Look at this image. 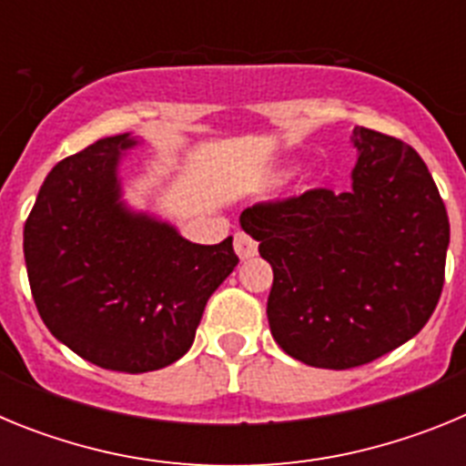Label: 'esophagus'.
<instances>
[{
	"mask_svg": "<svg viewBox=\"0 0 466 466\" xmlns=\"http://www.w3.org/2000/svg\"><path fill=\"white\" fill-rule=\"evenodd\" d=\"M233 247H236V254L242 258V261H247V258H252L258 254V242L254 240V238H249L247 233H236V240H233Z\"/></svg>",
	"mask_w": 466,
	"mask_h": 466,
	"instance_id": "1",
	"label": "esophagus"
}]
</instances>
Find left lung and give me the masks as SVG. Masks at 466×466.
<instances>
[{
	"instance_id": "1",
	"label": "left lung",
	"mask_w": 466,
	"mask_h": 466,
	"mask_svg": "<svg viewBox=\"0 0 466 466\" xmlns=\"http://www.w3.org/2000/svg\"><path fill=\"white\" fill-rule=\"evenodd\" d=\"M352 188L306 191L240 214L273 266L275 343L317 369H352L410 340L434 312L451 242L446 205L406 142L352 130Z\"/></svg>"
}]
</instances>
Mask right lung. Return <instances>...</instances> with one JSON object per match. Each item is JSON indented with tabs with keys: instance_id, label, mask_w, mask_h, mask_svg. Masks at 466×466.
I'll list each match as a JSON object with an SVG mask.
<instances>
[{
	"instance_id": "right-lung-1",
	"label": "right lung",
	"mask_w": 466,
	"mask_h": 466,
	"mask_svg": "<svg viewBox=\"0 0 466 466\" xmlns=\"http://www.w3.org/2000/svg\"><path fill=\"white\" fill-rule=\"evenodd\" d=\"M130 133L60 160L25 221L23 252L48 331L86 361L147 373L188 352L208 299L233 273V238L196 245L123 200Z\"/></svg>"
}]
</instances>
